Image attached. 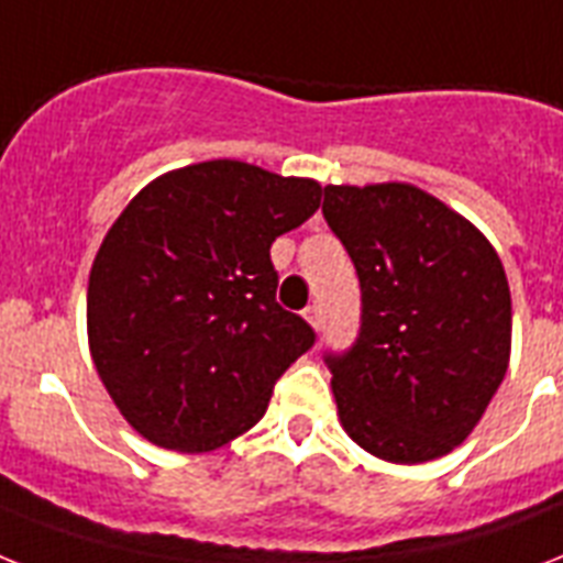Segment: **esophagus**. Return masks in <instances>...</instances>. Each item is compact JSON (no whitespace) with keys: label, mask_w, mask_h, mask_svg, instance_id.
<instances>
[{"label":"esophagus","mask_w":563,"mask_h":563,"mask_svg":"<svg viewBox=\"0 0 563 563\" xmlns=\"http://www.w3.org/2000/svg\"><path fill=\"white\" fill-rule=\"evenodd\" d=\"M303 318H306V321H309V323H312L314 329L321 327V323H323V312H321V306H318V303L306 306V309H303Z\"/></svg>","instance_id":"obj_1"}]
</instances>
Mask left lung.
<instances>
[{
	"label": "left lung",
	"instance_id": "obj_1",
	"mask_svg": "<svg viewBox=\"0 0 563 563\" xmlns=\"http://www.w3.org/2000/svg\"><path fill=\"white\" fill-rule=\"evenodd\" d=\"M323 219L361 283V329L327 353L344 431L428 463L474 431L509 367L511 295L492 242L413 185H327Z\"/></svg>",
	"mask_w": 563,
	"mask_h": 563
}]
</instances>
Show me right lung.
<instances>
[{"mask_svg":"<svg viewBox=\"0 0 563 563\" xmlns=\"http://www.w3.org/2000/svg\"><path fill=\"white\" fill-rule=\"evenodd\" d=\"M321 208L312 178L231 158L150 181L115 219L86 295L91 361L153 445L213 451L263 419L314 344L277 303L272 242Z\"/></svg>","mask_w":563,"mask_h":563,"instance_id":"obj_1","label":"right lung"}]
</instances>
